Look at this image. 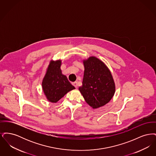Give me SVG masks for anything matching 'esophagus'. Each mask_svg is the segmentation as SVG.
I'll return each instance as SVG.
<instances>
[{
	"mask_svg": "<svg viewBox=\"0 0 156 156\" xmlns=\"http://www.w3.org/2000/svg\"><path fill=\"white\" fill-rule=\"evenodd\" d=\"M72 84L75 87V88H77V87H78V83H77V82H73V83H72Z\"/></svg>",
	"mask_w": 156,
	"mask_h": 156,
	"instance_id": "34e87169",
	"label": "esophagus"
}]
</instances>
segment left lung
Masks as SVG:
<instances>
[{"label":"left lung","mask_w":156,"mask_h":156,"mask_svg":"<svg viewBox=\"0 0 156 156\" xmlns=\"http://www.w3.org/2000/svg\"><path fill=\"white\" fill-rule=\"evenodd\" d=\"M84 73L79 87L86 102L93 109L109 102L115 92V83L111 72L102 61L90 56L82 61Z\"/></svg>","instance_id":"obj_1"}]
</instances>
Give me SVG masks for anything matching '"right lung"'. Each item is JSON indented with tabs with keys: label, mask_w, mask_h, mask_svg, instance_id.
Masks as SVG:
<instances>
[{
	"label": "right lung",
	"mask_w": 156,
	"mask_h": 156,
	"mask_svg": "<svg viewBox=\"0 0 156 156\" xmlns=\"http://www.w3.org/2000/svg\"><path fill=\"white\" fill-rule=\"evenodd\" d=\"M61 65V59H51L41 82L45 96L51 103H57L68 92L75 89L68 80L67 76L62 74Z\"/></svg>",
	"instance_id": "right-lung-1"
}]
</instances>
